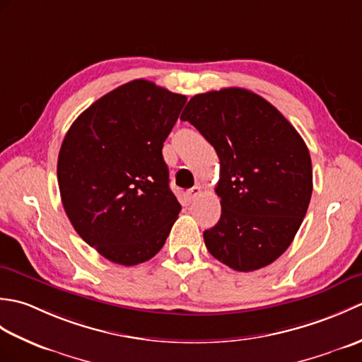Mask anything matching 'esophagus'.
<instances>
[{
  "label": "esophagus",
  "instance_id": "34e87169",
  "mask_svg": "<svg viewBox=\"0 0 362 362\" xmlns=\"http://www.w3.org/2000/svg\"><path fill=\"white\" fill-rule=\"evenodd\" d=\"M201 193H202V188L201 187H193L191 189H188V193H187V196H188V199L189 201H196V199L201 196Z\"/></svg>",
  "mask_w": 362,
  "mask_h": 362
}]
</instances>
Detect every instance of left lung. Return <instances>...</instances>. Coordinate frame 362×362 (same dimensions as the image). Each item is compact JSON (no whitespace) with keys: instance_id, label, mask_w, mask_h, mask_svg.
I'll list each match as a JSON object with an SVG mask.
<instances>
[{"instance_id":"obj_1","label":"left lung","mask_w":362,"mask_h":362,"mask_svg":"<svg viewBox=\"0 0 362 362\" xmlns=\"http://www.w3.org/2000/svg\"><path fill=\"white\" fill-rule=\"evenodd\" d=\"M189 121L216 151L221 219L204 232L211 255L238 272L274 263L289 247L313 193L310 151L264 98L222 88L189 99Z\"/></svg>"}]
</instances>
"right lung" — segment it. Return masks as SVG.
I'll return each mask as SVG.
<instances>
[{"label": "right lung", "mask_w": 362, "mask_h": 362, "mask_svg": "<svg viewBox=\"0 0 362 362\" xmlns=\"http://www.w3.org/2000/svg\"><path fill=\"white\" fill-rule=\"evenodd\" d=\"M187 96L136 79L82 112L57 160V182L76 232L122 266L151 259L180 211L163 160V143Z\"/></svg>", "instance_id": "obj_1"}]
</instances>
